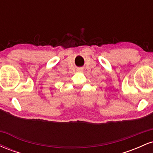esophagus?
Instances as JSON below:
<instances>
[{"instance_id": "obj_1", "label": "esophagus", "mask_w": 153, "mask_h": 153, "mask_svg": "<svg viewBox=\"0 0 153 153\" xmlns=\"http://www.w3.org/2000/svg\"><path fill=\"white\" fill-rule=\"evenodd\" d=\"M82 71V68H78V69H77V71Z\"/></svg>"}]
</instances>
